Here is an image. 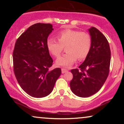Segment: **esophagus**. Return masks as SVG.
Returning a JSON list of instances; mask_svg holds the SVG:
<instances>
[{"label": "esophagus", "instance_id": "1", "mask_svg": "<svg viewBox=\"0 0 124 124\" xmlns=\"http://www.w3.org/2000/svg\"><path fill=\"white\" fill-rule=\"evenodd\" d=\"M67 72H68V69L65 68H62V73H65Z\"/></svg>", "mask_w": 124, "mask_h": 124}]
</instances>
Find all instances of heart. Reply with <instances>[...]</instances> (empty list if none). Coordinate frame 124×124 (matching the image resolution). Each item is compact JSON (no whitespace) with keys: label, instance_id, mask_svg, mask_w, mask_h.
<instances>
[{"label":"heart","instance_id":"1","mask_svg":"<svg viewBox=\"0 0 124 124\" xmlns=\"http://www.w3.org/2000/svg\"><path fill=\"white\" fill-rule=\"evenodd\" d=\"M58 41L50 38L47 41V47L51 54L59 57L65 47L67 52L56 60L59 65L69 67L77 59L82 61L85 59L90 51L92 40L91 35L87 32L78 30L65 29L57 35Z\"/></svg>","mask_w":124,"mask_h":124}]
</instances>
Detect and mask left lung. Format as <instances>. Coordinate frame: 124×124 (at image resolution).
Returning a JSON list of instances; mask_svg holds the SVG:
<instances>
[{
    "mask_svg": "<svg viewBox=\"0 0 124 124\" xmlns=\"http://www.w3.org/2000/svg\"><path fill=\"white\" fill-rule=\"evenodd\" d=\"M92 44L90 51L79 69L71 70V90L79 97H89L101 89L107 78L111 62V50L106 37L97 29L89 30Z\"/></svg>",
    "mask_w": 124,
    "mask_h": 124,
    "instance_id": "left-lung-1",
    "label": "left lung"
}]
</instances>
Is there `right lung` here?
<instances>
[{
    "label": "right lung",
    "instance_id": "right-lung-1",
    "mask_svg": "<svg viewBox=\"0 0 124 124\" xmlns=\"http://www.w3.org/2000/svg\"><path fill=\"white\" fill-rule=\"evenodd\" d=\"M52 30L51 23H35L18 37L15 45V77L23 90L34 98L50 94L62 73L59 68L49 70L53 60L47 49V41Z\"/></svg>",
    "mask_w": 124,
    "mask_h": 124
}]
</instances>
